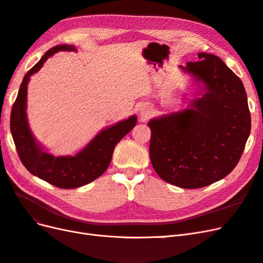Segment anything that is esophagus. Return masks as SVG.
Returning <instances> with one entry per match:
<instances>
[{
  "label": "esophagus",
  "mask_w": 263,
  "mask_h": 263,
  "mask_svg": "<svg viewBox=\"0 0 263 263\" xmlns=\"http://www.w3.org/2000/svg\"><path fill=\"white\" fill-rule=\"evenodd\" d=\"M139 114H140V116H142V117H148L149 116V114H150V112H149V109L147 108V107H141L140 108V112H139Z\"/></svg>",
  "instance_id": "obj_1"
}]
</instances>
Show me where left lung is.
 <instances>
[{"label": "left lung", "instance_id": "1", "mask_svg": "<svg viewBox=\"0 0 263 263\" xmlns=\"http://www.w3.org/2000/svg\"><path fill=\"white\" fill-rule=\"evenodd\" d=\"M179 66L192 80L186 108L150 119V161L163 181L182 189L208 186L234 170L250 135L241 80L217 55ZM196 87L194 88V86Z\"/></svg>", "mask_w": 263, "mask_h": 263}]
</instances>
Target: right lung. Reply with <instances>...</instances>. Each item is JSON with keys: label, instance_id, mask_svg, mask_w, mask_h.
Segmentation results:
<instances>
[{"label": "right lung", "instance_id": "right-lung-1", "mask_svg": "<svg viewBox=\"0 0 263 263\" xmlns=\"http://www.w3.org/2000/svg\"><path fill=\"white\" fill-rule=\"evenodd\" d=\"M58 51H77L74 46L58 45L47 51L23 79L11 113V134L22 163L35 177L61 189H76L98 179L106 171L117 142L137 123V116L110 125L98 133L73 156L55 157L31 133L27 119V85L30 77Z\"/></svg>", "mask_w": 263, "mask_h": 263}]
</instances>
